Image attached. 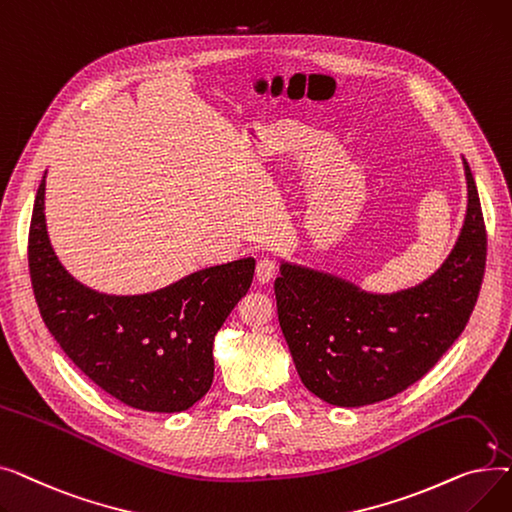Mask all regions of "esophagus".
Returning a JSON list of instances; mask_svg holds the SVG:
<instances>
[{
	"mask_svg": "<svg viewBox=\"0 0 512 512\" xmlns=\"http://www.w3.org/2000/svg\"><path fill=\"white\" fill-rule=\"evenodd\" d=\"M276 272H278V263H276L274 259H270V257H263V259H259V261H257L255 276H257V280H259L261 284L270 282V280L276 276Z\"/></svg>",
	"mask_w": 512,
	"mask_h": 512,
	"instance_id": "34e87169",
	"label": "esophagus"
}]
</instances>
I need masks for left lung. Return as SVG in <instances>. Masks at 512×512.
<instances>
[{"instance_id":"left-lung-1","label":"left lung","mask_w":512,"mask_h":512,"mask_svg":"<svg viewBox=\"0 0 512 512\" xmlns=\"http://www.w3.org/2000/svg\"><path fill=\"white\" fill-rule=\"evenodd\" d=\"M467 215L436 274L392 294L282 261L280 328L301 382L336 407H365L407 390L459 338L486 272L488 236L467 159Z\"/></svg>"}]
</instances>
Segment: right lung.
<instances>
[{"label":"right lung","instance_id":"add662e5","mask_svg":"<svg viewBox=\"0 0 512 512\" xmlns=\"http://www.w3.org/2000/svg\"><path fill=\"white\" fill-rule=\"evenodd\" d=\"M35 299L72 363L124 405L180 413L213 382V340L245 297L255 259L205 267L147 294H103L74 280L53 253L45 224V176L29 232Z\"/></svg>","mask_w":512,"mask_h":512}]
</instances>
